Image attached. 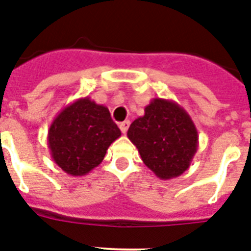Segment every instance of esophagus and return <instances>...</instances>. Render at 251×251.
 <instances>
[{
  "mask_svg": "<svg viewBox=\"0 0 251 251\" xmlns=\"http://www.w3.org/2000/svg\"><path fill=\"white\" fill-rule=\"evenodd\" d=\"M129 124H130L129 121H124L122 122V123H119V128H121L122 133H127L128 128H129Z\"/></svg>",
  "mask_w": 251,
  "mask_h": 251,
  "instance_id": "1",
  "label": "esophagus"
}]
</instances>
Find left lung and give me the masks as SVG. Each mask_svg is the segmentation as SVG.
Instances as JSON below:
<instances>
[{
  "label": "left lung",
  "instance_id": "left-lung-1",
  "mask_svg": "<svg viewBox=\"0 0 251 251\" xmlns=\"http://www.w3.org/2000/svg\"><path fill=\"white\" fill-rule=\"evenodd\" d=\"M128 138L146 166L161 179L178 177L190 167L199 147V133L178 103L154 98L145 115L130 124Z\"/></svg>",
  "mask_w": 251,
  "mask_h": 251
}]
</instances>
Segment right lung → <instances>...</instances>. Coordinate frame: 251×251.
<instances>
[{
  "label": "right lung",
  "instance_id": "obj_1",
  "mask_svg": "<svg viewBox=\"0 0 251 251\" xmlns=\"http://www.w3.org/2000/svg\"><path fill=\"white\" fill-rule=\"evenodd\" d=\"M121 130L109 109L85 97L66 105L49 128L51 158L65 174L84 176L98 167Z\"/></svg>",
  "mask_w": 251,
  "mask_h": 251
}]
</instances>
